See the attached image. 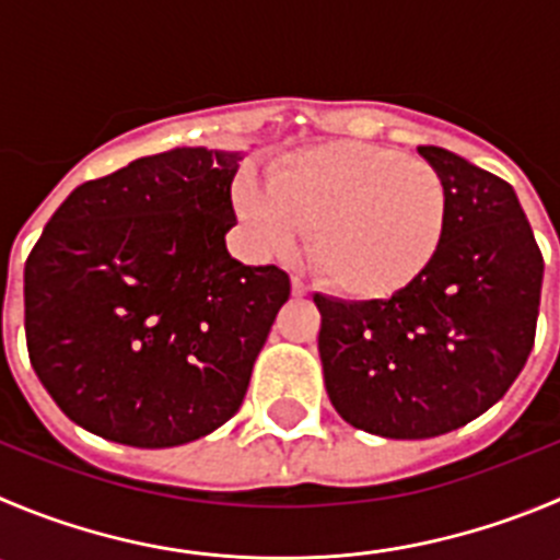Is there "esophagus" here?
Here are the masks:
<instances>
[{
	"label": "esophagus",
	"mask_w": 560,
	"mask_h": 560,
	"mask_svg": "<svg viewBox=\"0 0 560 560\" xmlns=\"http://www.w3.org/2000/svg\"><path fill=\"white\" fill-rule=\"evenodd\" d=\"M306 292H310L306 281L301 276H292V295H306Z\"/></svg>",
	"instance_id": "34e87169"
}]
</instances>
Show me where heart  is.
I'll return each instance as SVG.
<instances>
[{
  "mask_svg": "<svg viewBox=\"0 0 560 560\" xmlns=\"http://www.w3.org/2000/svg\"><path fill=\"white\" fill-rule=\"evenodd\" d=\"M234 207L256 243L290 250L312 229L310 262L345 295L375 298L409 284L447 226V185L431 162L364 143L292 151L270 187L243 176Z\"/></svg>",
  "mask_w": 560,
  "mask_h": 560,
  "instance_id": "heart-1",
  "label": "heart"
}]
</instances>
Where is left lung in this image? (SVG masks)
Listing matches in <instances>:
<instances>
[{"instance_id": "1", "label": "left lung", "mask_w": 560, "mask_h": 560, "mask_svg": "<svg viewBox=\"0 0 560 560\" xmlns=\"http://www.w3.org/2000/svg\"><path fill=\"white\" fill-rule=\"evenodd\" d=\"M417 151L451 198L431 262L392 298L315 295L328 398L386 439L456 431L503 398L530 357L545 276L509 182L439 145Z\"/></svg>"}]
</instances>
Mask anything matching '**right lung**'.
I'll return each instance as SVG.
<instances>
[{
    "label": "right lung",
    "instance_id": "right-lung-1",
    "mask_svg": "<svg viewBox=\"0 0 560 560\" xmlns=\"http://www.w3.org/2000/svg\"><path fill=\"white\" fill-rule=\"evenodd\" d=\"M240 151L171 149L85 182L24 265L35 375L62 415L132 447H176L237 415L290 276L237 262Z\"/></svg>",
    "mask_w": 560,
    "mask_h": 560
}]
</instances>
